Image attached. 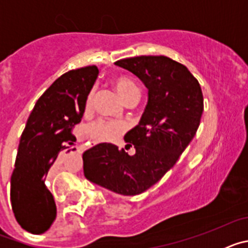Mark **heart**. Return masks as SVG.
<instances>
[{
    "label": "heart",
    "instance_id": "heart-1",
    "mask_svg": "<svg viewBox=\"0 0 248 248\" xmlns=\"http://www.w3.org/2000/svg\"><path fill=\"white\" fill-rule=\"evenodd\" d=\"M113 87L120 97V99L125 103L126 100L133 99V98H139L140 91L138 85L135 84L130 78L124 76L117 77L113 79ZM92 99H93V92L88 94L87 100H85V109H89L92 105ZM119 126L117 124L105 120H99L89 126V134L92 135L94 140L97 141H108L115 138L119 133Z\"/></svg>",
    "mask_w": 248,
    "mask_h": 248
}]
</instances>
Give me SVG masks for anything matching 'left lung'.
Returning <instances> with one entry per match:
<instances>
[{
    "instance_id": "obj_1",
    "label": "left lung",
    "mask_w": 248,
    "mask_h": 248,
    "mask_svg": "<svg viewBox=\"0 0 248 248\" xmlns=\"http://www.w3.org/2000/svg\"><path fill=\"white\" fill-rule=\"evenodd\" d=\"M115 65L137 76L148 89L141 119L124 137L135 154L100 143L84 151L83 170L91 183L133 196L155 185L176 164L200 125L203 98L189 69L165 56L126 58Z\"/></svg>"
}]
</instances>
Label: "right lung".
I'll return each mask as SVG.
<instances>
[{
  "mask_svg": "<svg viewBox=\"0 0 248 248\" xmlns=\"http://www.w3.org/2000/svg\"><path fill=\"white\" fill-rule=\"evenodd\" d=\"M98 74L95 65L67 72L42 94L30 114L11 176V202L17 222L31 233H43L56 220V202L46 179L72 144L71 130L82 120Z\"/></svg>",
  "mask_w": 248,
  "mask_h": 248,
  "instance_id": "1",
  "label": "right lung"
}]
</instances>
